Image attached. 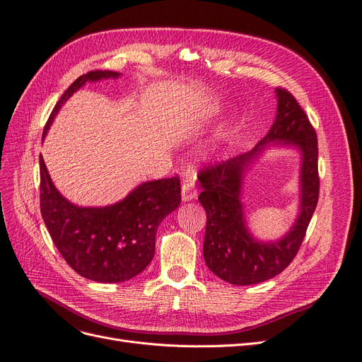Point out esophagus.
Returning <instances> with one entry per match:
<instances>
[{
  "mask_svg": "<svg viewBox=\"0 0 362 362\" xmlns=\"http://www.w3.org/2000/svg\"><path fill=\"white\" fill-rule=\"evenodd\" d=\"M197 195V186H195V176L185 177L182 182V198L185 202L194 200Z\"/></svg>",
  "mask_w": 362,
  "mask_h": 362,
  "instance_id": "34e87169",
  "label": "esophagus"
}]
</instances>
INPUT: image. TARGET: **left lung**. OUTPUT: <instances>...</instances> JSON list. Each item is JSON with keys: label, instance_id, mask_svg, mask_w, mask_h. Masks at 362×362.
<instances>
[{"label": "left lung", "instance_id": "left-lung-1", "mask_svg": "<svg viewBox=\"0 0 362 362\" xmlns=\"http://www.w3.org/2000/svg\"><path fill=\"white\" fill-rule=\"evenodd\" d=\"M275 91L276 117L259 144L247 153L207 165L198 173L203 189L198 202L207 216L204 262L216 276L235 286L257 284L286 269L300 248L319 200L316 131L290 91L284 88ZM272 141L295 145L301 150V207L294 227L284 238L262 243L250 236L244 224L240 191L247 165Z\"/></svg>", "mask_w": 362, "mask_h": 362}]
</instances>
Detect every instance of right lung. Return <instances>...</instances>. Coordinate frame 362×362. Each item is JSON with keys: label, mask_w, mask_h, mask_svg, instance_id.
<instances>
[{"label": "right lung", "mask_w": 362, "mask_h": 362, "mask_svg": "<svg viewBox=\"0 0 362 362\" xmlns=\"http://www.w3.org/2000/svg\"><path fill=\"white\" fill-rule=\"evenodd\" d=\"M91 71L63 93L45 124L43 138L63 103L86 83L117 78ZM180 179L141 183L122 202L79 207L57 191L40 155V212L52 242L72 269L91 281L122 283L143 272L155 255L158 226L180 204Z\"/></svg>", "instance_id": "right-lung-1"}]
</instances>
